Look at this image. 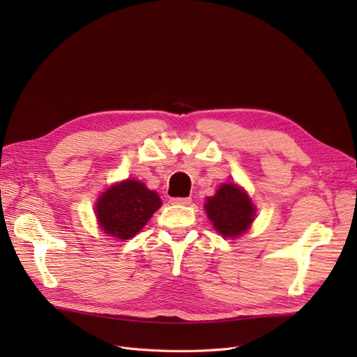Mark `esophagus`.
Wrapping results in <instances>:
<instances>
[{
  "instance_id": "obj_1",
  "label": "esophagus",
  "mask_w": 357,
  "mask_h": 357,
  "mask_svg": "<svg viewBox=\"0 0 357 357\" xmlns=\"http://www.w3.org/2000/svg\"><path fill=\"white\" fill-rule=\"evenodd\" d=\"M190 198H172L171 204H176V205H189L190 204Z\"/></svg>"
}]
</instances>
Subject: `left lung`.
Instances as JSON below:
<instances>
[{
    "instance_id": "obj_1",
    "label": "left lung",
    "mask_w": 357,
    "mask_h": 357,
    "mask_svg": "<svg viewBox=\"0 0 357 357\" xmlns=\"http://www.w3.org/2000/svg\"><path fill=\"white\" fill-rule=\"evenodd\" d=\"M205 211L223 236L241 235L255 219V207L247 193L234 183L223 185L213 198L207 199Z\"/></svg>"
}]
</instances>
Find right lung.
<instances>
[{
  "mask_svg": "<svg viewBox=\"0 0 357 357\" xmlns=\"http://www.w3.org/2000/svg\"><path fill=\"white\" fill-rule=\"evenodd\" d=\"M162 201L144 183L125 180L112 186L96 204V218L105 234L121 240L132 238L160 207Z\"/></svg>",
  "mask_w": 357,
  "mask_h": 357,
  "instance_id": "right-lung-1",
  "label": "right lung"
}]
</instances>
